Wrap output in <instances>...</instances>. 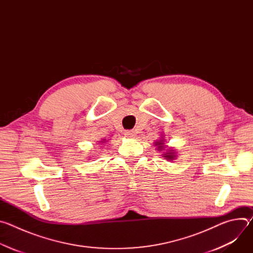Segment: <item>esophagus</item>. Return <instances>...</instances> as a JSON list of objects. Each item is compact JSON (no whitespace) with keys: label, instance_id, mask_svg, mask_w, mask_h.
<instances>
[{"label":"esophagus","instance_id":"obj_1","mask_svg":"<svg viewBox=\"0 0 253 253\" xmlns=\"http://www.w3.org/2000/svg\"><path fill=\"white\" fill-rule=\"evenodd\" d=\"M125 136L128 138H132L135 136V133L133 130H127V131H125Z\"/></svg>","mask_w":253,"mask_h":253}]
</instances>
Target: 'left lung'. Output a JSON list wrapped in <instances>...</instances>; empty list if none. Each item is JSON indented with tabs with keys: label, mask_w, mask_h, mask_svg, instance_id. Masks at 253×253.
<instances>
[{
	"label": "left lung",
	"mask_w": 253,
	"mask_h": 253,
	"mask_svg": "<svg viewBox=\"0 0 253 253\" xmlns=\"http://www.w3.org/2000/svg\"><path fill=\"white\" fill-rule=\"evenodd\" d=\"M157 144H158V145H163L162 142H157ZM159 147L161 148L162 146H159ZM164 157H166L167 159H173L174 155H173V153H166V154H164Z\"/></svg>",
	"instance_id": "obj_1"
}]
</instances>
